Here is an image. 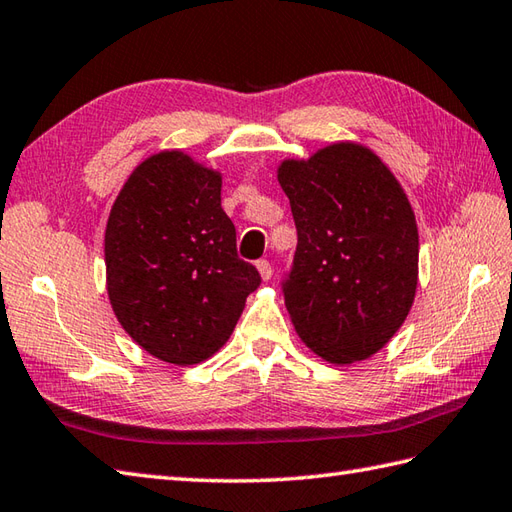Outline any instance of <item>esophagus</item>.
<instances>
[{
	"instance_id": "esophagus-1",
	"label": "esophagus",
	"mask_w": 512,
	"mask_h": 512,
	"mask_svg": "<svg viewBox=\"0 0 512 512\" xmlns=\"http://www.w3.org/2000/svg\"><path fill=\"white\" fill-rule=\"evenodd\" d=\"M259 277H262V281H268L270 277H273V268H270V264L266 262V259H259V262L255 264Z\"/></svg>"
}]
</instances>
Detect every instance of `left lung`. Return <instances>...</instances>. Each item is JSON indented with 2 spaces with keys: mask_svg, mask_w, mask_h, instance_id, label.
<instances>
[{
  "mask_svg": "<svg viewBox=\"0 0 512 512\" xmlns=\"http://www.w3.org/2000/svg\"><path fill=\"white\" fill-rule=\"evenodd\" d=\"M297 226L284 286L299 339L332 365H352L391 341L416 299L418 224L376 151L339 140L279 162Z\"/></svg>",
  "mask_w": 512,
  "mask_h": 512,
  "instance_id": "1",
  "label": "left lung"
}]
</instances>
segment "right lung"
<instances>
[{
    "instance_id": "right-lung-1",
    "label": "right lung",
    "mask_w": 512,
    "mask_h": 512,
    "mask_svg": "<svg viewBox=\"0 0 512 512\" xmlns=\"http://www.w3.org/2000/svg\"><path fill=\"white\" fill-rule=\"evenodd\" d=\"M259 284L237 257L220 171L162 149L129 173L105 226V288L138 347L178 367L206 361Z\"/></svg>"
}]
</instances>
